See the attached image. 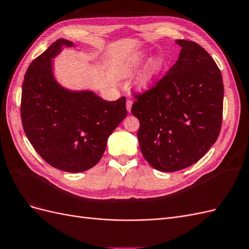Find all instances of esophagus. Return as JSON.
I'll list each match as a JSON object with an SVG mask.
<instances>
[{
    "mask_svg": "<svg viewBox=\"0 0 249 249\" xmlns=\"http://www.w3.org/2000/svg\"><path fill=\"white\" fill-rule=\"evenodd\" d=\"M132 105H133V102L131 100H127L126 101V110H127V112H131Z\"/></svg>",
    "mask_w": 249,
    "mask_h": 249,
    "instance_id": "obj_1",
    "label": "esophagus"
}]
</instances>
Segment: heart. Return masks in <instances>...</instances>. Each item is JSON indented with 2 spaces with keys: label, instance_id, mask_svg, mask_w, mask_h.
<instances>
[{
  "label": "heart",
  "instance_id": "1",
  "mask_svg": "<svg viewBox=\"0 0 249 249\" xmlns=\"http://www.w3.org/2000/svg\"><path fill=\"white\" fill-rule=\"evenodd\" d=\"M144 58H145V54H138L137 56H135L130 62L124 64V71H123L124 76L129 72H131L134 69H136V66H138L143 60H144ZM163 64H164L163 60L160 57H155L150 60L145 67L142 77L140 78L139 84L142 88H147L153 84L154 81L158 77V74L161 72L163 69Z\"/></svg>",
  "mask_w": 249,
  "mask_h": 249
}]
</instances>
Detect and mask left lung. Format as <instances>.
I'll return each instance as SVG.
<instances>
[{
    "mask_svg": "<svg viewBox=\"0 0 249 249\" xmlns=\"http://www.w3.org/2000/svg\"><path fill=\"white\" fill-rule=\"evenodd\" d=\"M178 61L155 86L135 94L141 153L155 169L172 172L196 163L221 130L223 81L220 70L198 43L178 39Z\"/></svg>",
    "mask_w": 249,
    "mask_h": 249,
    "instance_id": "1",
    "label": "left lung"
}]
</instances>
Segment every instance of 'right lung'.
I'll return each instance as SVG.
<instances>
[{"label": "right lung", "instance_id": "right-lung-1", "mask_svg": "<svg viewBox=\"0 0 249 249\" xmlns=\"http://www.w3.org/2000/svg\"><path fill=\"white\" fill-rule=\"evenodd\" d=\"M62 47L73 43L58 39L29 65L21 88V123L51 166L82 172L101 160L108 137L126 116L125 97L108 102L92 91H71L58 84L52 59Z\"/></svg>", "mask_w": 249, "mask_h": 249}]
</instances>
